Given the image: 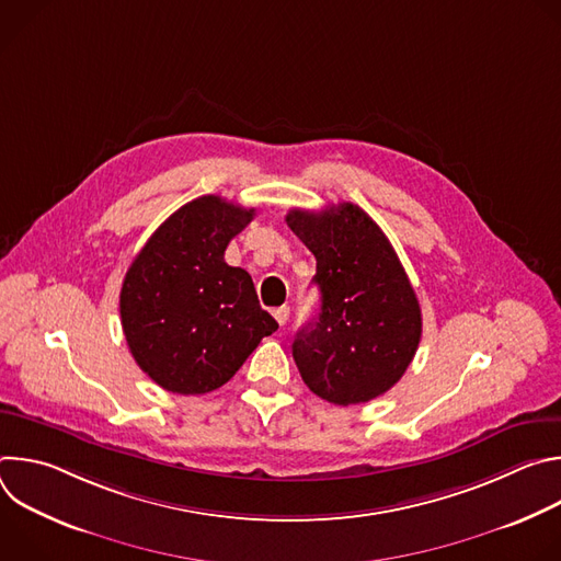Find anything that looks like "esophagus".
<instances>
[{"mask_svg":"<svg viewBox=\"0 0 561 561\" xmlns=\"http://www.w3.org/2000/svg\"><path fill=\"white\" fill-rule=\"evenodd\" d=\"M288 314H290V308H288V306H279V308L273 310V317L277 319L279 327H284V324L288 322Z\"/></svg>","mask_w":561,"mask_h":561,"instance_id":"obj_1","label":"esophagus"}]
</instances>
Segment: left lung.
Segmentation results:
<instances>
[{"instance_id": "left-lung-1", "label": "left lung", "mask_w": 561, "mask_h": 561, "mask_svg": "<svg viewBox=\"0 0 561 561\" xmlns=\"http://www.w3.org/2000/svg\"><path fill=\"white\" fill-rule=\"evenodd\" d=\"M286 224L317 260L314 322L293 342L304 383L337 407L390 390L422 340V308L383 230L355 204L293 208Z\"/></svg>"}]
</instances>
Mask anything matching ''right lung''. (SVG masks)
<instances>
[{
    "instance_id": "right-lung-1",
    "label": "right lung",
    "mask_w": 561,
    "mask_h": 561,
    "mask_svg": "<svg viewBox=\"0 0 561 561\" xmlns=\"http://www.w3.org/2000/svg\"><path fill=\"white\" fill-rule=\"evenodd\" d=\"M255 208L204 195L175 210L133 260L119 293L122 329L137 366L164 390L224 386L277 331L251 275L224 262Z\"/></svg>"
}]
</instances>
